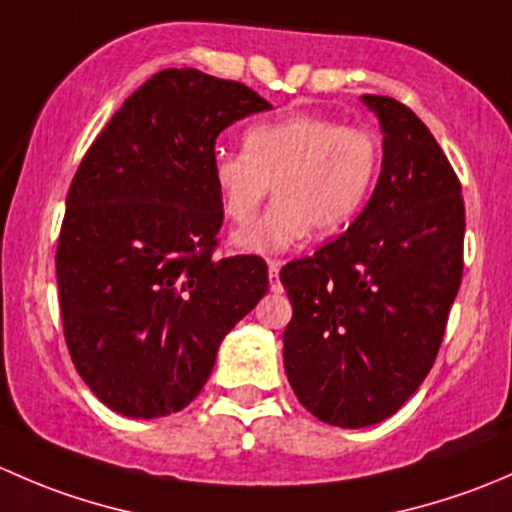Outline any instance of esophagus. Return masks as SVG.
<instances>
[{"instance_id":"esophagus-1","label":"esophagus","mask_w":512,"mask_h":512,"mask_svg":"<svg viewBox=\"0 0 512 512\" xmlns=\"http://www.w3.org/2000/svg\"><path fill=\"white\" fill-rule=\"evenodd\" d=\"M280 267H282L280 260L267 262V270H270V289H272V292H280V289H282V285H280Z\"/></svg>"}]
</instances>
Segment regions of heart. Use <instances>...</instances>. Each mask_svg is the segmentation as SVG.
<instances>
[{"label":"heart","mask_w":512,"mask_h":512,"mask_svg":"<svg viewBox=\"0 0 512 512\" xmlns=\"http://www.w3.org/2000/svg\"><path fill=\"white\" fill-rule=\"evenodd\" d=\"M245 151L218 148L210 175L225 215L237 225L255 218L275 188L277 200L257 223L237 232L242 250L280 252L312 227L334 235L356 218L379 173L374 133L322 113H287L255 123Z\"/></svg>","instance_id":"obj_1"}]
</instances>
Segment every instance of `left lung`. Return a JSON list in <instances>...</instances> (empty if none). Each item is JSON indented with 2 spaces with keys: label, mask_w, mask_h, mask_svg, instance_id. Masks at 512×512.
I'll list each match as a JSON object with an SVG mask.
<instances>
[{
  "label": "left lung",
  "mask_w": 512,
  "mask_h": 512,
  "mask_svg": "<svg viewBox=\"0 0 512 512\" xmlns=\"http://www.w3.org/2000/svg\"><path fill=\"white\" fill-rule=\"evenodd\" d=\"M384 165L359 218L280 272L292 299L285 371L319 421L364 428L401 409L436 361L463 277L461 180L421 118L364 96Z\"/></svg>",
  "instance_id": "1"
}]
</instances>
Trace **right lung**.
<instances>
[{"label": "right lung", "mask_w": 512, "mask_h": 512, "mask_svg": "<svg viewBox=\"0 0 512 512\" xmlns=\"http://www.w3.org/2000/svg\"><path fill=\"white\" fill-rule=\"evenodd\" d=\"M267 108L240 81L165 69L123 101L81 160L56 282L71 361L108 409H185L225 334L265 297L262 257H215L225 210L210 158L230 123Z\"/></svg>", "instance_id": "1"}]
</instances>
